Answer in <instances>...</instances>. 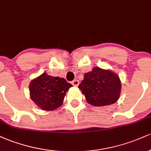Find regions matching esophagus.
Masks as SVG:
<instances>
[{"instance_id":"esophagus-1","label":"esophagus","mask_w":151,"mask_h":151,"mask_svg":"<svg viewBox=\"0 0 151 151\" xmlns=\"http://www.w3.org/2000/svg\"><path fill=\"white\" fill-rule=\"evenodd\" d=\"M72 85H74V86H78V85H79V81H78L77 79H75V80L72 81Z\"/></svg>"}]
</instances>
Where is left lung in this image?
<instances>
[{
  "label": "left lung",
  "instance_id": "obj_1",
  "mask_svg": "<svg viewBox=\"0 0 151 151\" xmlns=\"http://www.w3.org/2000/svg\"><path fill=\"white\" fill-rule=\"evenodd\" d=\"M79 89L89 104L104 106L118 101L121 94V82L115 72L96 67L84 74Z\"/></svg>",
  "mask_w": 151,
  "mask_h": 151
}]
</instances>
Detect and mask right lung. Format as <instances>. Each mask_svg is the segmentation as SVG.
<instances>
[{"mask_svg": "<svg viewBox=\"0 0 151 151\" xmlns=\"http://www.w3.org/2000/svg\"><path fill=\"white\" fill-rule=\"evenodd\" d=\"M72 86L63 78L44 72L30 81V96L42 110L54 111L62 104L66 92Z\"/></svg>", "mask_w": 151, "mask_h": 151, "instance_id": "add662e5", "label": "right lung"}]
</instances>
